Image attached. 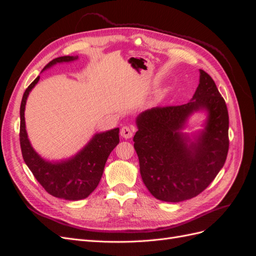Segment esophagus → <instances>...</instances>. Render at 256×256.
Instances as JSON below:
<instances>
[{
  "mask_svg": "<svg viewBox=\"0 0 256 256\" xmlns=\"http://www.w3.org/2000/svg\"><path fill=\"white\" fill-rule=\"evenodd\" d=\"M132 130H131L129 127L127 126H124L122 129H120V136L124 138H130L131 136H132Z\"/></svg>",
  "mask_w": 256,
  "mask_h": 256,
  "instance_id": "34e87169",
  "label": "esophagus"
}]
</instances>
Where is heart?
<instances>
[{
	"mask_svg": "<svg viewBox=\"0 0 256 256\" xmlns=\"http://www.w3.org/2000/svg\"><path fill=\"white\" fill-rule=\"evenodd\" d=\"M159 97V95H156V98H158Z\"/></svg>",
	"mask_w": 256,
	"mask_h": 256,
	"instance_id": "obj_1",
	"label": "heart"
}]
</instances>
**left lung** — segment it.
I'll return each instance as SVG.
<instances>
[{"instance_id":"obj_1","label":"left lung","mask_w":256,"mask_h":256,"mask_svg":"<svg viewBox=\"0 0 256 256\" xmlns=\"http://www.w3.org/2000/svg\"><path fill=\"white\" fill-rule=\"evenodd\" d=\"M206 114L202 130L184 133L190 116ZM134 150L146 188L157 200L178 203L204 191L228 152V113L212 76L200 69V83L182 106L152 108L136 118Z\"/></svg>"}]
</instances>
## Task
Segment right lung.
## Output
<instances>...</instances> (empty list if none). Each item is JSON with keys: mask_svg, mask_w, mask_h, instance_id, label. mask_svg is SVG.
I'll return each mask as SVG.
<instances>
[{"mask_svg": "<svg viewBox=\"0 0 256 256\" xmlns=\"http://www.w3.org/2000/svg\"><path fill=\"white\" fill-rule=\"evenodd\" d=\"M78 58V56L56 58L46 65L42 72L56 64L70 63ZM40 78L38 76L28 85L20 106V145L23 160L37 182L51 196L68 200H83L96 189L102 180L108 157L120 143V128L95 134L88 144L72 157L56 161L42 158L28 140L24 118L28 97Z\"/></svg>", "mask_w": 256, "mask_h": 256, "instance_id": "1", "label": "right lung"}]
</instances>
